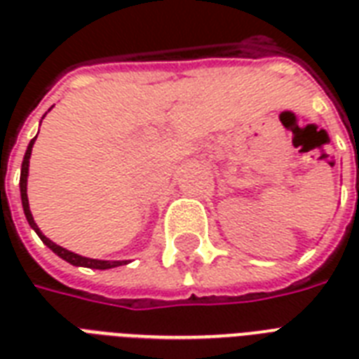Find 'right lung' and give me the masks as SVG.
Masks as SVG:
<instances>
[{
  "mask_svg": "<svg viewBox=\"0 0 359 359\" xmlns=\"http://www.w3.org/2000/svg\"><path fill=\"white\" fill-rule=\"evenodd\" d=\"M36 137L29 141V145H27V151H25V156H24V162H22V173H20V196H22V207H24V214L29 225L35 229V233L41 236V240L44 244L53 251V253H57L61 259H65L67 262L70 264H74V266H86V268H97V270H108V268H115V266H121V264H126V261H98V259H87V257H81L78 253H72V251L65 250L61 245L53 244L52 240L46 238V236L42 235L41 229L36 227L35 219L31 216V210H29V201H27V169H29V156H31V149H33V143H35Z\"/></svg>",
  "mask_w": 359,
  "mask_h": 359,
  "instance_id": "add662e5",
  "label": "right lung"
}]
</instances>
